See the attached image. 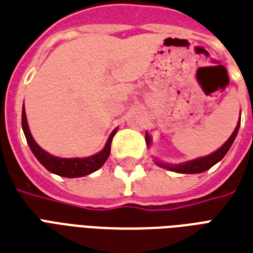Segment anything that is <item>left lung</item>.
<instances>
[{
  "mask_svg": "<svg viewBox=\"0 0 253 253\" xmlns=\"http://www.w3.org/2000/svg\"><path fill=\"white\" fill-rule=\"evenodd\" d=\"M239 128H240V123L237 124L232 136L228 139V141L220 149H217L215 152L208 155V156L198 158L195 160H190V162H186V163H182V165H167V163H162V162H156V165L163 167V169L175 171V172H182V174H200V172H204L206 169H209L210 167H213L217 162H220L226 155V152L229 151L230 145L233 144V141H235ZM145 141H147V144L151 143V137H149L148 133L145 134Z\"/></svg>",
  "mask_w": 253,
  "mask_h": 253,
  "instance_id": "obj_1",
  "label": "left lung"
}]
</instances>
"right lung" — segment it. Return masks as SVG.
I'll return each instance as SVG.
<instances>
[{
    "label": "right lung",
    "instance_id": "add662e5",
    "mask_svg": "<svg viewBox=\"0 0 253 253\" xmlns=\"http://www.w3.org/2000/svg\"><path fill=\"white\" fill-rule=\"evenodd\" d=\"M21 123H23V130L27 141H28L29 148L36 156V159L42 163V165L48 169L49 172L60 175V176H66V178H78V176H84L97 171L101 169L106 159L109 158L110 154V145H112V140L116 133V130L112 132L109 136L108 143L105 145V148L98 152L97 155H93L90 158H73V159H64V158H56L45 152L36 144V141L33 140L32 134L29 132L28 123H27V116H25V109L23 108V117H21Z\"/></svg>",
    "mask_w": 253,
    "mask_h": 253
}]
</instances>
